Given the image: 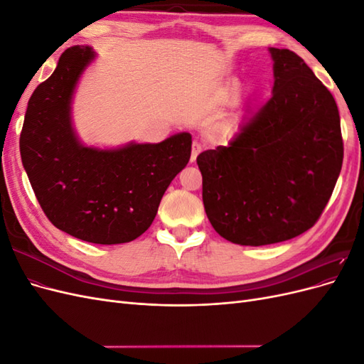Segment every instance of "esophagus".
I'll list each match as a JSON object with an SVG mask.
<instances>
[{"label":"esophagus","mask_w":364,"mask_h":364,"mask_svg":"<svg viewBox=\"0 0 364 364\" xmlns=\"http://www.w3.org/2000/svg\"><path fill=\"white\" fill-rule=\"evenodd\" d=\"M200 151H202V144H200L199 141H194V142H193V150H191V162L196 161L197 155H199Z\"/></svg>","instance_id":"esophagus-1"}]
</instances>
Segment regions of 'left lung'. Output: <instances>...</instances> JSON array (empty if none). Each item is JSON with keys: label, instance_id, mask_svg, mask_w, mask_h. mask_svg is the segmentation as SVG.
Masks as SVG:
<instances>
[{"label": "left lung", "instance_id": "left-lung-1", "mask_svg": "<svg viewBox=\"0 0 364 364\" xmlns=\"http://www.w3.org/2000/svg\"><path fill=\"white\" fill-rule=\"evenodd\" d=\"M273 94L228 146L197 156L205 213L241 246L281 243L321 218L343 164L333 94L296 53L270 48Z\"/></svg>", "mask_w": 364, "mask_h": 364}]
</instances>
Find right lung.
I'll use <instances>...</instances> for the list:
<instances>
[{"label": "right lung", "mask_w": 364, "mask_h": 364, "mask_svg": "<svg viewBox=\"0 0 364 364\" xmlns=\"http://www.w3.org/2000/svg\"><path fill=\"white\" fill-rule=\"evenodd\" d=\"M94 59L90 47L65 50L31 94L19 136L21 159L43 214L58 229L94 245L138 238L153 223L165 190L191 156V135L117 150L77 141L70 103Z\"/></svg>", "instance_id": "1"}]
</instances>
